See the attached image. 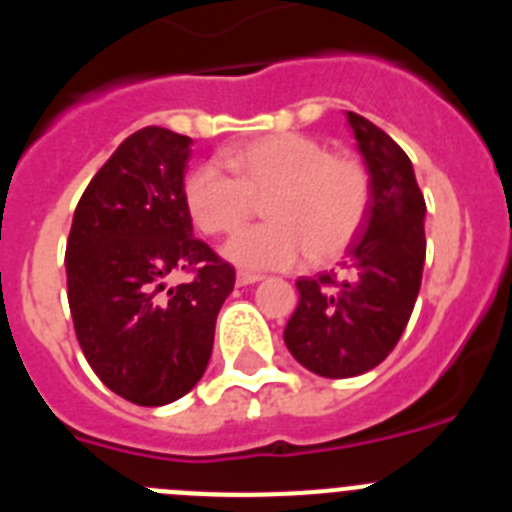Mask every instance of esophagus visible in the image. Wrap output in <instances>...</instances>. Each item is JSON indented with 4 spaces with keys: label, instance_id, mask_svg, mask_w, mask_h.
Here are the masks:
<instances>
[{
    "label": "esophagus",
    "instance_id": "1",
    "mask_svg": "<svg viewBox=\"0 0 512 512\" xmlns=\"http://www.w3.org/2000/svg\"><path fill=\"white\" fill-rule=\"evenodd\" d=\"M261 279V274H253V271H238L235 274V282H238V287H246V284H256Z\"/></svg>",
    "mask_w": 512,
    "mask_h": 512
}]
</instances>
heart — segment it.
Masks as SVG:
<instances>
[{"instance_id": "obj_1", "label": "heart", "mask_w": 512, "mask_h": 512, "mask_svg": "<svg viewBox=\"0 0 512 512\" xmlns=\"http://www.w3.org/2000/svg\"><path fill=\"white\" fill-rule=\"evenodd\" d=\"M228 175L202 164L184 179V205L207 235H230L264 200L269 223L243 230L225 256L243 269H289L341 256L361 230L372 200L364 164L336 156L302 133H271L223 153Z\"/></svg>"}]
</instances>
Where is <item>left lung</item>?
<instances>
[{"mask_svg":"<svg viewBox=\"0 0 512 512\" xmlns=\"http://www.w3.org/2000/svg\"><path fill=\"white\" fill-rule=\"evenodd\" d=\"M372 200L341 271L297 279L300 302L284 343L305 369L359 377L390 356L413 315L425 261V200L408 153L374 122L346 112Z\"/></svg>","mask_w":512,"mask_h":512,"instance_id":"left-lung-1","label":"left lung"}]
</instances>
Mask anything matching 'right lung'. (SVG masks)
Masks as SVG:
<instances>
[{"label": "right lung", "mask_w": 512, "mask_h": 512, "mask_svg": "<svg viewBox=\"0 0 512 512\" xmlns=\"http://www.w3.org/2000/svg\"><path fill=\"white\" fill-rule=\"evenodd\" d=\"M192 138L143 128L125 138L81 194L66 243L76 338L115 395L158 408L207 369L215 320L235 269L194 238L184 205ZM171 270L195 279L166 288Z\"/></svg>", "instance_id": "obj_1"}]
</instances>
